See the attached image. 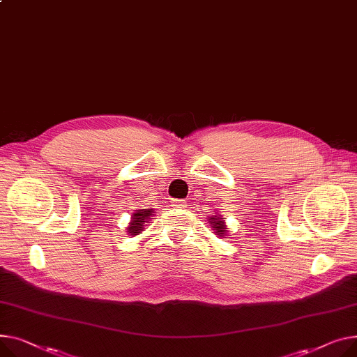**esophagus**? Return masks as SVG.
<instances>
[{"label":"esophagus","mask_w":357,"mask_h":357,"mask_svg":"<svg viewBox=\"0 0 357 357\" xmlns=\"http://www.w3.org/2000/svg\"><path fill=\"white\" fill-rule=\"evenodd\" d=\"M174 206H175V208H185V206H186V202L182 201V199H178V201L174 202Z\"/></svg>","instance_id":"obj_1"}]
</instances>
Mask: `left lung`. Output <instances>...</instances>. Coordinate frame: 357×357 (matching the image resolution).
Returning <instances> with one entry per match:
<instances>
[{"label": "left lung", "mask_w": 357, "mask_h": 357, "mask_svg": "<svg viewBox=\"0 0 357 357\" xmlns=\"http://www.w3.org/2000/svg\"><path fill=\"white\" fill-rule=\"evenodd\" d=\"M209 224L211 227L215 229V235L221 236V238H225L227 236V225H225V218L221 217V213H217V215L209 217Z\"/></svg>", "instance_id": "left-lung-1"}]
</instances>
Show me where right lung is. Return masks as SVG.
Returning a JSON list of instances; mask_svg holds the SVG:
<instances>
[{"instance_id":"obj_1","label":"right lung","mask_w":357,"mask_h":357,"mask_svg":"<svg viewBox=\"0 0 357 357\" xmlns=\"http://www.w3.org/2000/svg\"><path fill=\"white\" fill-rule=\"evenodd\" d=\"M153 217V209H136L135 213H132V220L128 227L129 235H139L144 231V227L146 222H149Z\"/></svg>"}]
</instances>
